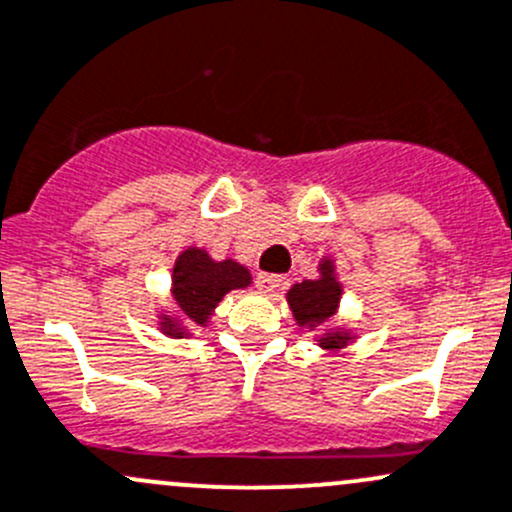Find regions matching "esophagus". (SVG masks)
<instances>
[{
    "instance_id": "obj_1",
    "label": "esophagus",
    "mask_w": 512,
    "mask_h": 512,
    "mask_svg": "<svg viewBox=\"0 0 512 512\" xmlns=\"http://www.w3.org/2000/svg\"><path fill=\"white\" fill-rule=\"evenodd\" d=\"M279 284H282V277H279V274H265V272L257 274V289H260V292H265V294L274 292Z\"/></svg>"
}]
</instances>
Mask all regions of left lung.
Here are the masks:
<instances>
[{
    "label": "left lung",
    "mask_w": 512,
    "mask_h": 512,
    "mask_svg": "<svg viewBox=\"0 0 512 512\" xmlns=\"http://www.w3.org/2000/svg\"><path fill=\"white\" fill-rule=\"evenodd\" d=\"M316 272L319 277L292 284L284 299L301 331H309L324 353H336L358 341V331L348 324H336L343 299V282L338 277L333 255H321Z\"/></svg>",
    "instance_id": "obj_1"
}]
</instances>
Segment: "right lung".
<instances>
[{"label":"right lung","mask_w":512,"mask_h":512,"mask_svg":"<svg viewBox=\"0 0 512 512\" xmlns=\"http://www.w3.org/2000/svg\"><path fill=\"white\" fill-rule=\"evenodd\" d=\"M252 287V274L233 257L213 260L208 250L188 245L174 260L169 284L171 306L157 309V328L166 338H191L211 324L225 294Z\"/></svg>","instance_id":"right-lung-1"}]
</instances>
